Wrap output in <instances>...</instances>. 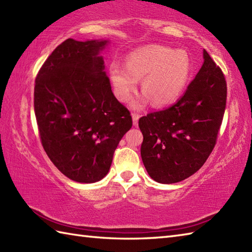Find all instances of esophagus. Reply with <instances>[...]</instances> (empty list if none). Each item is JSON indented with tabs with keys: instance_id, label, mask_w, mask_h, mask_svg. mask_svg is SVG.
<instances>
[{
	"instance_id": "34e87169",
	"label": "esophagus",
	"mask_w": 252,
	"mask_h": 252,
	"mask_svg": "<svg viewBox=\"0 0 252 252\" xmlns=\"http://www.w3.org/2000/svg\"><path fill=\"white\" fill-rule=\"evenodd\" d=\"M132 119H133V126L136 127L138 126V119H140V116L137 114H132Z\"/></svg>"
}]
</instances>
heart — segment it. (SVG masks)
<instances>
[{
  "label": "heart",
  "instance_id": "heart-1",
  "mask_svg": "<svg viewBox=\"0 0 252 252\" xmlns=\"http://www.w3.org/2000/svg\"><path fill=\"white\" fill-rule=\"evenodd\" d=\"M191 65L186 53L169 47L151 45L132 52L126 67L111 63L110 83L118 100L126 103L142 81L143 95L131 101L134 109L145 107L149 100L157 108L169 106L180 98L189 81Z\"/></svg>",
  "mask_w": 252,
  "mask_h": 252
}]
</instances>
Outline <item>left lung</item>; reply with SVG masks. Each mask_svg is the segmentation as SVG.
Returning a JSON list of instances; mask_svg holds the SVG:
<instances>
[{"label": "left lung", "instance_id": "8db88e82", "mask_svg": "<svg viewBox=\"0 0 252 252\" xmlns=\"http://www.w3.org/2000/svg\"><path fill=\"white\" fill-rule=\"evenodd\" d=\"M226 81L203 50V63L184 95L169 108L138 120L141 156L158 183L183 181L199 170L216 146L226 106Z\"/></svg>", "mask_w": 252, "mask_h": 252}]
</instances>
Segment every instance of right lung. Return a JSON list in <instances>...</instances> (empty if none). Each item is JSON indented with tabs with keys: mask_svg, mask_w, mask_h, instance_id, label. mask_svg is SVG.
<instances>
[{
	"mask_svg": "<svg viewBox=\"0 0 252 252\" xmlns=\"http://www.w3.org/2000/svg\"><path fill=\"white\" fill-rule=\"evenodd\" d=\"M108 40L67 39L36 74L34 112L47 156L68 179L94 183L106 176L114 153L131 129L99 53Z\"/></svg>",
	"mask_w": 252,
	"mask_h": 252,
	"instance_id": "obj_1",
	"label": "right lung"
}]
</instances>
